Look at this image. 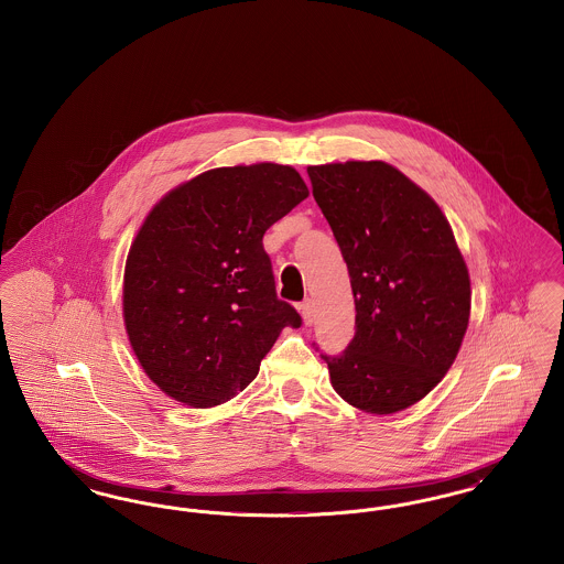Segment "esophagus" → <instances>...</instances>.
I'll use <instances>...</instances> for the list:
<instances>
[{
  "label": "esophagus",
  "instance_id": "esophagus-1",
  "mask_svg": "<svg viewBox=\"0 0 564 564\" xmlns=\"http://www.w3.org/2000/svg\"><path fill=\"white\" fill-rule=\"evenodd\" d=\"M300 313H302V319L306 325H313L315 322V306H313V300H304L300 304Z\"/></svg>",
  "mask_w": 564,
  "mask_h": 564
}]
</instances>
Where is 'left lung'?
<instances>
[{
  "instance_id": "1",
  "label": "left lung",
  "mask_w": 564,
  "mask_h": 564,
  "mask_svg": "<svg viewBox=\"0 0 564 564\" xmlns=\"http://www.w3.org/2000/svg\"><path fill=\"white\" fill-rule=\"evenodd\" d=\"M349 269L355 336L322 355L350 405L393 414L423 400L460 349L471 288L453 228L425 189L382 161L308 166Z\"/></svg>"
}]
</instances>
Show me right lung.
Listing matches in <instances>:
<instances>
[{
    "instance_id": "obj_1",
    "label": "right lung",
    "mask_w": 564,
    "mask_h": 564,
    "mask_svg": "<svg viewBox=\"0 0 564 564\" xmlns=\"http://www.w3.org/2000/svg\"><path fill=\"white\" fill-rule=\"evenodd\" d=\"M308 196L288 164L221 166L171 189L134 237L122 290L134 355L162 391L194 408L232 400L281 329L264 232Z\"/></svg>"
}]
</instances>
